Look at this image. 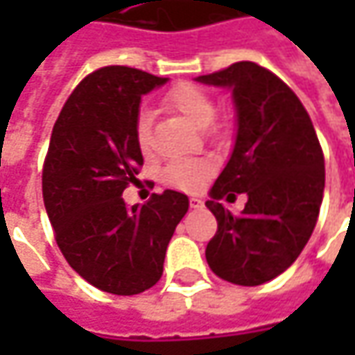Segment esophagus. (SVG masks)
Here are the masks:
<instances>
[{"label":"esophagus","instance_id":"obj_1","mask_svg":"<svg viewBox=\"0 0 355 355\" xmlns=\"http://www.w3.org/2000/svg\"><path fill=\"white\" fill-rule=\"evenodd\" d=\"M189 205H191L193 209H199V207H203V201L199 198H191L189 199Z\"/></svg>","mask_w":355,"mask_h":355}]
</instances>
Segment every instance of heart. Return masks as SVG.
I'll return each mask as SVG.
<instances>
[{"mask_svg": "<svg viewBox=\"0 0 355 355\" xmlns=\"http://www.w3.org/2000/svg\"><path fill=\"white\" fill-rule=\"evenodd\" d=\"M164 104L173 112L182 114L196 128L209 126L215 116V104H213L211 96L205 90H201L196 85H187V83L171 87L164 96ZM134 136H136L138 148L144 154H148L152 148V132H150L148 114H144V112L138 114L136 126H134ZM211 171L213 166L207 159H180L166 168L164 182L171 187H178V189L193 191L199 185L205 184V180L211 175Z\"/></svg>", "mask_w": 355, "mask_h": 355, "instance_id": "heart-1", "label": "heart"}]
</instances>
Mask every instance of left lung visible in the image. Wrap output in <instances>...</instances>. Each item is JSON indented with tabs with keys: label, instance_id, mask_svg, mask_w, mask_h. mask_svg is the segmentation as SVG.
<instances>
[{
	"label": "left lung",
	"instance_id": "left-lung-1",
	"mask_svg": "<svg viewBox=\"0 0 355 355\" xmlns=\"http://www.w3.org/2000/svg\"><path fill=\"white\" fill-rule=\"evenodd\" d=\"M196 80L231 89L237 110L233 152L205 201L217 219L205 259L227 282L259 286L293 265L316 227L324 196L320 142L298 96L257 62H235ZM229 191L250 198L239 216L216 201Z\"/></svg>",
	"mask_w": 355,
	"mask_h": 355
}]
</instances>
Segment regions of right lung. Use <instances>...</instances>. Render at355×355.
Returning <instances> with one entry per match:
<instances>
[{
  "label": "right lung",
  "instance_id": "add662e5",
  "mask_svg": "<svg viewBox=\"0 0 355 355\" xmlns=\"http://www.w3.org/2000/svg\"><path fill=\"white\" fill-rule=\"evenodd\" d=\"M166 83L138 69L103 67L73 90L53 126L43 166L49 221L67 263L104 293L152 288L189 207L173 189L144 205L122 199L144 164L134 136L142 96Z\"/></svg>",
  "mask_w": 355,
  "mask_h": 355
}]
</instances>
